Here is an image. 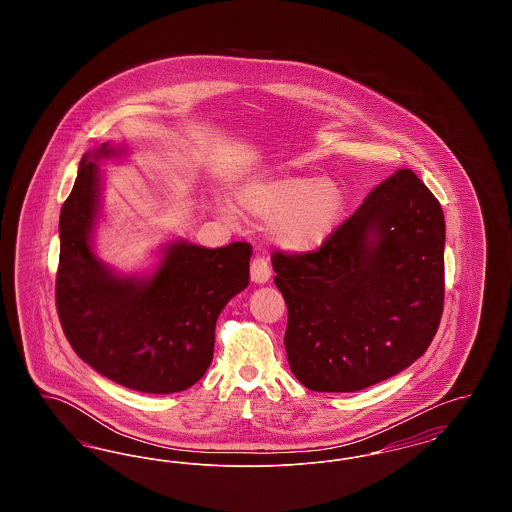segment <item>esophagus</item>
<instances>
[{
	"label": "esophagus",
	"instance_id": "esophagus-1",
	"mask_svg": "<svg viewBox=\"0 0 512 512\" xmlns=\"http://www.w3.org/2000/svg\"><path fill=\"white\" fill-rule=\"evenodd\" d=\"M270 278V268L265 259H253L251 263V282L255 284H267Z\"/></svg>",
	"mask_w": 512,
	"mask_h": 512
}]
</instances>
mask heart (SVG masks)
<instances>
[{"label":"heart","instance_id":"b5f03b06","mask_svg":"<svg viewBox=\"0 0 512 512\" xmlns=\"http://www.w3.org/2000/svg\"><path fill=\"white\" fill-rule=\"evenodd\" d=\"M247 215L272 220V240L286 251L305 253L336 230L345 197L328 178L278 176L249 182L238 197Z\"/></svg>","mask_w":512,"mask_h":512}]
</instances>
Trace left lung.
<instances>
[{"label":"left lung","instance_id":"8db88e82","mask_svg":"<svg viewBox=\"0 0 512 512\" xmlns=\"http://www.w3.org/2000/svg\"><path fill=\"white\" fill-rule=\"evenodd\" d=\"M445 220L409 169L391 174L318 251H276L293 376L309 390H365L424 355L443 311Z\"/></svg>","mask_w":512,"mask_h":512}]
</instances>
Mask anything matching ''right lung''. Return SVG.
I'll return each instance as SVG.
<instances>
[{"label":"right lung","mask_w":512,"mask_h":512,"mask_svg":"<svg viewBox=\"0 0 512 512\" xmlns=\"http://www.w3.org/2000/svg\"><path fill=\"white\" fill-rule=\"evenodd\" d=\"M122 146L84 153L61 207L55 301L74 353L130 390H188L213 361L215 326L226 303L247 288L251 245L207 249L172 240L149 274H121L94 251L101 217L99 159Z\"/></svg>","instance_id":"1"}]
</instances>
